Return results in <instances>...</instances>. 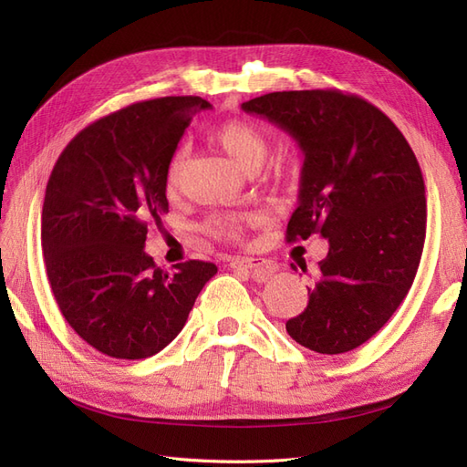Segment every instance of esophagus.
Returning a JSON list of instances; mask_svg holds the SVG:
<instances>
[{"mask_svg":"<svg viewBox=\"0 0 467 467\" xmlns=\"http://www.w3.org/2000/svg\"><path fill=\"white\" fill-rule=\"evenodd\" d=\"M230 266L251 271L253 278L257 282H265L268 280V276H273V273H276V265L273 261H266L261 257H237L230 261Z\"/></svg>","mask_w":467,"mask_h":467,"instance_id":"obj_1","label":"esophagus"}]
</instances>
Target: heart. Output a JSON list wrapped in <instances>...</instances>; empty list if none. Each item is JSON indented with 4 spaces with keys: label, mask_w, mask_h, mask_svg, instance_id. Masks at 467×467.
<instances>
[{
    "label": "heart",
    "mask_w": 467,
    "mask_h": 467,
    "mask_svg": "<svg viewBox=\"0 0 467 467\" xmlns=\"http://www.w3.org/2000/svg\"><path fill=\"white\" fill-rule=\"evenodd\" d=\"M212 138L247 173H255L266 160L268 138L255 122L245 119L223 120L212 132ZM185 163L187 148L179 146L165 167V185L169 191H175L181 185ZM249 223H253V218L247 214H216L204 222L202 230L223 242H242Z\"/></svg>",
    "instance_id": "heart-1"
}]
</instances>
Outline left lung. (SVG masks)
<instances>
[{
  "instance_id": "1",
  "label": "left lung",
  "mask_w": 467,
  "mask_h": 467,
  "mask_svg": "<svg viewBox=\"0 0 467 467\" xmlns=\"http://www.w3.org/2000/svg\"><path fill=\"white\" fill-rule=\"evenodd\" d=\"M242 109L286 130L304 153L286 242L312 234L329 242L307 307L286 331L321 355L357 348L384 327L417 275L427 199L415 153L378 107L338 89L266 93Z\"/></svg>"
}]
</instances>
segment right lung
<instances>
[{"instance_id":"obj_1","label":"right lung","mask_w":467,"mask_h":467,"mask_svg":"<svg viewBox=\"0 0 467 467\" xmlns=\"http://www.w3.org/2000/svg\"><path fill=\"white\" fill-rule=\"evenodd\" d=\"M201 97H160L83 129L56 161L40 216L47 275L62 316L120 360L158 355L185 327L214 263L161 271L144 251L148 222L169 212L165 167Z\"/></svg>"}]
</instances>
